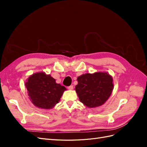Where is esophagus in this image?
<instances>
[{"mask_svg": "<svg viewBox=\"0 0 147 147\" xmlns=\"http://www.w3.org/2000/svg\"><path fill=\"white\" fill-rule=\"evenodd\" d=\"M67 88H68V90H72L74 89V86L72 85H70V86H68Z\"/></svg>", "mask_w": 147, "mask_h": 147, "instance_id": "esophagus-1", "label": "esophagus"}]
</instances>
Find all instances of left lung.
Instances as JSON below:
<instances>
[{"instance_id":"left-lung-1","label":"left lung","mask_w":147,"mask_h":147,"mask_svg":"<svg viewBox=\"0 0 147 147\" xmlns=\"http://www.w3.org/2000/svg\"><path fill=\"white\" fill-rule=\"evenodd\" d=\"M75 91L80 101L88 108L103 105L112 94L113 78L107 72L84 74L77 78Z\"/></svg>"}]
</instances>
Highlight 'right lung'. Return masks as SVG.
<instances>
[{
  "instance_id": "right-lung-1",
  "label": "right lung",
  "mask_w": 147,
  "mask_h": 147,
  "mask_svg": "<svg viewBox=\"0 0 147 147\" xmlns=\"http://www.w3.org/2000/svg\"><path fill=\"white\" fill-rule=\"evenodd\" d=\"M25 86L31 102L37 107L46 110L54 107L66 90L64 86L56 83L55 78L44 72L30 75Z\"/></svg>"
}]
</instances>
